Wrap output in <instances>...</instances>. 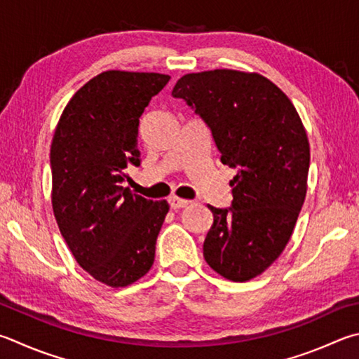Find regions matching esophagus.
I'll use <instances>...</instances> for the list:
<instances>
[{
  "mask_svg": "<svg viewBox=\"0 0 359 359\" xmlns=\"http://www.w3.org/2000/svg\"><path fill=\"white\" fill-rule=\"evenodd\" d=\"M168 201H169V205H171V208H174V210H177V208H184V207L190 204V201L180 199L177 196H171Z\"/></svg>",
  "mask_w": 359,
  "mask_h": 359,
  "instance_id": "34e87169",
  "label": "esophagus"
}]
</instances>
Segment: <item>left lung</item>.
<instances>
[{"label": "left lung", "mask_w": 359, "mask_h": 359, "mask_svg": "<svg viewBox=\"0 0 359 359\" xmlns=\"http://www.w3.org/2000/svg\"><path fill=\"white\" fill-rule=\"evenodd\" d=\"M172 97L201 116L221 163L237 169L231 207L208 205L205 262L226 279L250 281L284 251L303 207L311 158L303 122L289 97L259 74H188Z\"/></svg>", "instance_id": "left-lung-1"}]
</instances>
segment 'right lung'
<instances>
[{
  "label": "right lung",
  "mask_w": 359,
  "mask_h": 359,
  "mask_svg": "<svg viewBox=\"0 0 359 359\" xmlns=\"http://www.w3.org/2000/svg\"><path fill=\"white\" fill-rule=\"evenodd\" d=\"M169 75L107 70L72 97L51 141V204L69 250L90 276L126 287L151 270L169 205L122 182L140 166V117Z\"/></svg>",
  "instance_id": "obj_1"
}]
</instances>
